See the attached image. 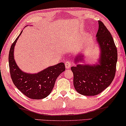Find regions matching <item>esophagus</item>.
<instances>
[{"mask_svg":"<svg viewBox=\"0 0 126 126\" xmlns=\"http://www.w3.org/2000/svg\"><path fill=\"white\" fill-rule=\"evenodd\" d=\"M71 62L70 61H68L65 63V67L66 69H70L71 66Z\"/></svg>","mask_w":126,"mask_h":126,"instance_id":"esophagus-1","label":"esophagus"}]
</instances>
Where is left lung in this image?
<instances>
[{
  "instance_id": "obj_1",
  "label": "left lung",
  "mask_w": 126,
  "mask_h": 126,
  "mask_svg": "<svg viewBox=\"0 0 126 126\" xmlns=\"http://www.w3.org/2000/svg\"><path fill=\"white\" fill-rule=\"evenodd\" d=\"M96 41L100 47L99 64L81 65L71 67L74 74V86L79 94L86 96L98 95L110 85L115 77L117 49L110 33L99 20ZM83 56L75 57L76 63L82 61Z\"/></svg>"
}]
</instances>
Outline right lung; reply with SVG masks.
Returning a JSON list of instances; mask_svg holds the SVG:
<instances>
[{
	"label": "right lung",
	"instance_id": "obj_1",
	"mask_svg": "<svg viewBox=\"0 0 126 126\" xmlns=\"http://www.w3.org/2000/svg\"><path fill=\"white\" fill-rule=\"evenodd\" d=\"M22 31L10 48L9 66L11 77L14 85L23 94L32 99H41L47 97L51 93L56 80L65 70V64L60 63L37 74H28L22 71L14 59V47Z\"/></svg>",
	"mask_w": 126,
	"mask_h": 126
}]
</instances>
